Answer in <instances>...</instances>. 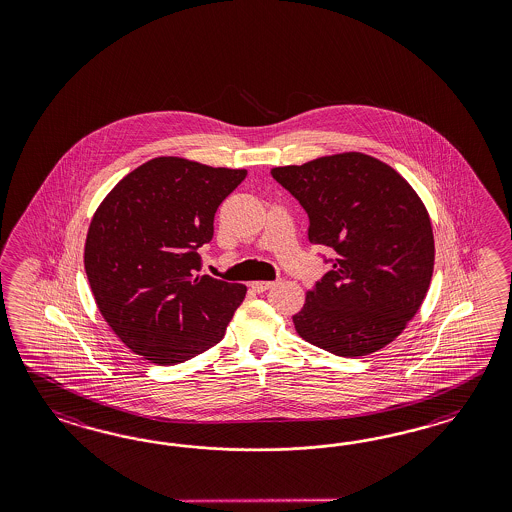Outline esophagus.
<instances>
[{
    "mask_svg": "<svg viewBox=\"0 0 512 512\" xmlns=\"http://www.w3.org/2000/svg\"><path fill=\"white\" fill-rule=\"evenodd\" d=\"M272 285H274V281H253V283H251V289H253L255 293H264V291H268Z\"/></svg>",
    "mask_w": 512,
    "mask_h": 512,
    "instance_id": "34e87169",
    "label": "esophagus"
}]
</instances>
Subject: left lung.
Masks as SVG:
<instances>
[{
  "instance_id": "8db88e82",
  "label": "left lung",
  "mask_w": 512,
  "mask_h": 512,
  "mask_svg": "<svg viewBox=\"0 0 512 512\" xmlns=\"http://www.w3.org/2000/svg\"><path fill=\"white\" fill-rule=\"evenodd\" d=\"M310 217L308 238L336 251L293 315L300 338L366 357L402 334L434 272L432 221L400 172L360 152L272 169Z\"/></svg>"
}]
</instances>
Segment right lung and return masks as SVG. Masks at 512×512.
Segmentation results:
<instances>
[{
	"label": "right lung",
	"instance_id": "obj_1",
	"mask_svg": "<svg viewBox=\"0 0 512 512\" xmlns=\"http://www.w3.org/2000/svg\"><path fill=\"white\" fill-rule=\"evenodd\" d=\"M246 169L155 157L122 178L95 210L84 268L114 334L142 358L174 366L225 336L246 285L197 274L219 204Z\"/></svg>",
	"mask_w": 512,
	"mask_h": 512
}]
</instances>
